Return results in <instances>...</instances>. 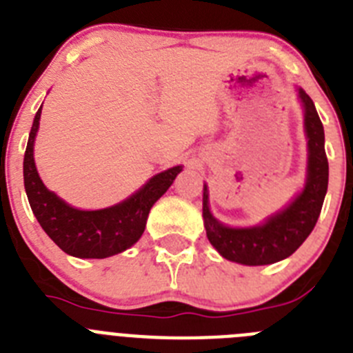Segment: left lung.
Wrapping results in <instances>:
<instances>
[{
	"label": "left lung",
	"instance_id": "obj_1",
	"mask_svg": "<svg viewBox=\"0 0 353 353\" xmlns=\"http://www.w3.org/2000/svg\"><path fill=\"white\" fill-rule=\"evenodd\" d=\"M299 97L304 104V125L307 134V182L292 205L272 215L261 226L228 228L210 214L205 185V230L210 244L226 260L242 265H269L285 260L301 248L320 217L329 183L325 134L311 97L304 90H299Z\"/></svg>",
	"mask_w": 353,
	"mask_h": 353
}]
</instances>
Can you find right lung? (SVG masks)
I'll return each mask as SVG.
<instances>
[{
    "label": "right lung",
    "mask_w": 353,
    "mask_h": 353,
    "mask_svg": "<svg viewBox=\"0 0 353 353\" xmlns=\"http://www.w3.org/2000/svg\"><path fill=\"white\" fill-rule=\"evenodd\" d=\"M40 113L42 108L35 114L24 154V189L42 230L61 251L76 258H108L129 249L145 232L150 208L170 189L182 166L155 174L123 203L104 210H77L54 192L48 191L37 173L33 143L39 130Z\"/></svg>",
    "instance_id": "1"
}]
</instances>
